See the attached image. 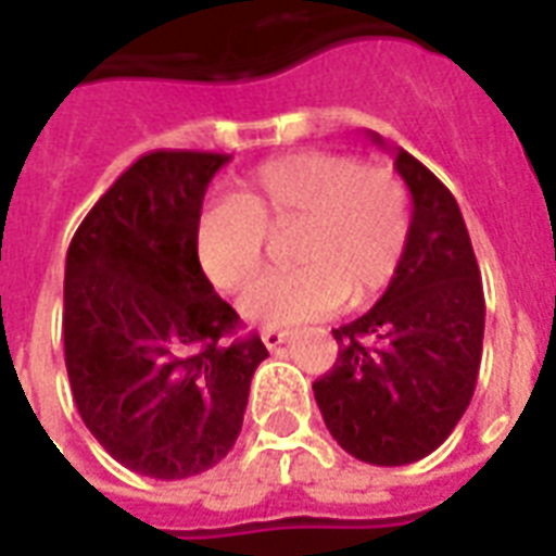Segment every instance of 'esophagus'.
Returning <instances> with one entry per match:
<instances>
[{"label": "esophagus", "instance_id": "esophagus-1", "mask_svg": "<svg viewBox=\"0 0 556 556\" xmlns=\"http://www.w3.org/2000/svg\"><path fill=\"white\" fill-rule=\"evenodd\" d=\"M286 339H289V330H277V327H267V330H262V342H265L270 351L279 349Z\"/></svg>", "mask_w": 556, "mask_h": 556}]
</instances>
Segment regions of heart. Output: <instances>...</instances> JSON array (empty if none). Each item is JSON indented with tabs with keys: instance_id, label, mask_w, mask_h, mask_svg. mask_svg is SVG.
<instances>
[{
	"instance_id": "1",
	"label": "heart",
	"mask_w": 556,
	"mask_h": 556,
	"mask_svg": "<svg viewBox=\"0 0 556 556\" xmlns=\"http://www.w3.org/2000/svg\"><path fill=\"white\" fill-rule=\"evenodd\" d=\"M294 226L289 262L247 289L250 321L291 327L369 301L396 277L408 247V190L396 172L330 151H298L255 166L226 202L193 223L199 267L217 289H243L265 255V231Z\"/></svg>"
}]
</instances>
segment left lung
<instances>
[{
    "label": "left lung",
    "mask_w": 556,
    "mask_h": 556,
    "mask_svg": "<svg viewBox=\"0 0 556 556\" xmlns=\"http://www.w3.org/2000/svg\"><path fill=\"white\" fill-rule=\"evenodd\" d=\"M396 172L414 202L402 265L369 313L333 330L337 363L313 384L339 446L378 467L419 462L450 438L473 399L485 333V294L458 202L402 148Z\"/></svg>",
    "instance_id": "1"
}]
</instances>
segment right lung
Wrapping results in <instances>:
<instances>
[{"mask_svg": "<svg viewBox=\"0 0 556 556\" xmlns=\"http://www.w3.org/2000/svg\"><path fill=\"white\" fill-rule=\"evenodd\" d=\"M214 151H151L98 199L65 258V366L86 429L118 465L187 479L238 441L262 339L199 267Z\"/></svg>", "mask_w": 556, "mask_h": 556, "instance_id": "1", "label": "right lung"}]
</instances>
